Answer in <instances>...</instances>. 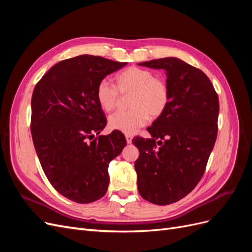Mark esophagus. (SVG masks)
<instances>
[{
  "instance_id": "esophagus-1",
  "label": "esophagus",
  "mask_w": 252,
  "mask_h": 252,
  "mask_svg": "<svg viewBox=\"0 0 252 252\" xmlns=\"http://www.w3.org/2000/svg\"><path fill=\"white\" fill-rule=\"evenodd\" d=\"M126 142H127V144H131L132 143V136L129 135V134H126Z\"/></svg>"
}]
</instances>
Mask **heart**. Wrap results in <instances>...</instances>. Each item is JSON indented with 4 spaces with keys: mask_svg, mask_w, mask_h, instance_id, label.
I'll use <instances>...</instances> for the list:
<instances>
[{
    "mask_svg": "<svg viewBox=\"0 0 252 252\" xmlns=\"http://www.w3.org/2000/svg\"><path fill=\"white\" fill-rule=\"evenodd\" d=\"M118 88L108 80L97 84L96 100L102 109L111 111L119 100V92L130 97V110L111 114L108 125L112 130L133 134L147 124L149 116L158 118L166 111L170 101L168 84L163 79L155 78L154 72L139 67H130L117 75Z\"/></svg>",
    "mask_w": 252,
    "mask_h": 252,
    "instance_id": "1",
    "label": "heart"
}]
</instances>
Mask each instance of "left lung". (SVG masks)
<instances>
[{"label": "left lung", "instance_id": "8db88e82", "mask_svg": "<svg viewBox=\"0 0 252 252\" xmlns=\"http://www.w3.org/2000/svg\"><path fill=\"white\" fill-rule=\"evenodd\" d=\"M166 71L170 101L147 130L151 139L135 138L134 163L143 199L168 205L186 196L206 169L218 134L219 97L202 70L178 58L140 63Z\"/></svg>", "mask_w": 252, "mask_h": 252}]
</instances>
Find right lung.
Returning <instances> with one entry per match:
<instances>
[{"instance_id": "obj_1", "label": "right lung", "mask_w": 252, "mask_h": 252, "mask_svg": "<svg viewBox=\"0 0 252 252\" xmlns=\"http://www.w3.org/2000/svg\"><path fill=\"white\" fill-rule=\"evenodd\" d=\"M126 64L89 55L64 60L33 89L30 127L37 158L53 188L75 203L106 193L108 165L126 146L121 131L94 139L107 124L97 84Z\"/></svg>"}]
</instances>
